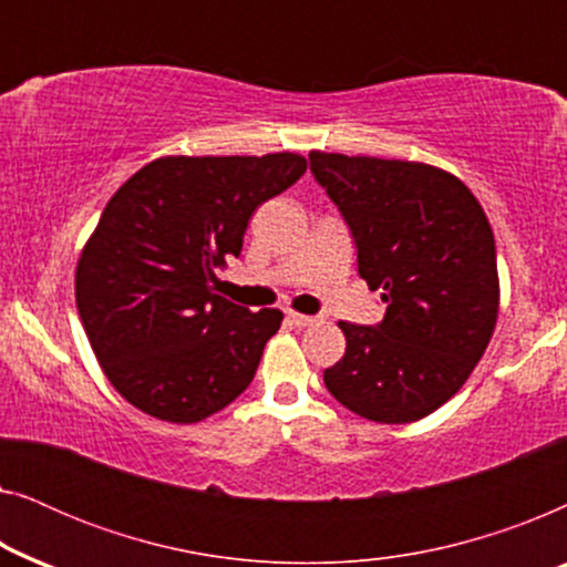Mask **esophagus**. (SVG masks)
I'll return each mask as SVG.
<instances>
[{"label": "esophagus", "instance_id": "obj_1", "mask_svg": "<svg viewBox=\"0 0 567 567\" xmlns=\"http://www.w3.org/2000/svg\"><path fill=\"white\" fill-rule=\"evenodd\" d=\"M286 320L297 324V328H309V324L320 322V317H315V315H301V312H293V309H286Z\"/></svg>", "mask_w": 567, "mask_h": 567}]
</instances>
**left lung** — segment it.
<instances>
[{"mask_svg":"<svg viewBox=\"0 0 567 567\" xmlns=\"http://www.w3.org/2000/svg\"><path fill=\"white\" fill-rule=\"evenodd\" d=\"M309 169L386 305L379 324L340 322L346 353L324 369V386L367 421H421L462 390L493 338L491 221L460 177L423 162L309 152Z\"/></svg>","mask_w":567,"mask_h":567,"instance_id":"left-lung-1","label":"left lung"}]
</instances>
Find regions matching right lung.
Here are the masks:
<instances>
[{"mask_svg": "<svg viewBox=\"0 0 567 567\" xmlns=\"http://www.w3.org/2000/svg\"><path fill=\"white\" fill-rule=\"evenodd\" d=\"M307 173L293 152L159 157L107 200L76 262V309L111 384L142 413L198 423L250 386L278 309L214 293L255 208Z\"/></svg>", "mask_w": 567, "mask_h": 567, "instance_id": "add662e5", "label": "right lung"}]
</instances>
